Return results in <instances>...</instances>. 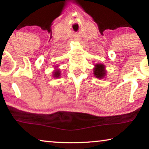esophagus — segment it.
<instances>
[{
	"label": "esophagus",
	"mask_w": 149,
	"mask_h": 149,
	"mask_svg": "<svg viewBox=\"0 0 149 149\" xmlns=\"http://www.w3.org/2000/svg\"><path fill=\"white\" fill-rule=\"evenodd\" d=\"M75 41H80V39H75Z\"/></svg>",
	"instance_id": "1"
}]
</instances>
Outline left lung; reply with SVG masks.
<instances>
[{"mask_svg": "<svg viewBox=\"0 0 149 149\" xmlns=\"http://www.w3.org/2000/svg\"><path fill=\"white\" fill-rule=\"evenodd\" d=\"M105 65L102 64H96L93 68V74L98 79H103L107 75Z\"/></svg>", "mask_w": 149, "mask_h": 149, "instance_id": "left-lung-1", "label": "left lung"}]
</instances>
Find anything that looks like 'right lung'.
<instances>
[{
  "label": "right lung",
  "instance_id": "obj_1",
  "mask_svg": "<svg viewBox=\"0 0 149 149\" xmlns=\"http://www.w3.org/2000/svg\"><path fill=\"white\" fill-rule=\"evenodd\" d=\"M58 67V65H56V69L54 70L53 72V74H52V76L54 78H58L60 76V74H61V71H60V70L57 68Z\"/></svg>",
  "mask_w": 149,
  "mask_h": 149
}]
</instances>
